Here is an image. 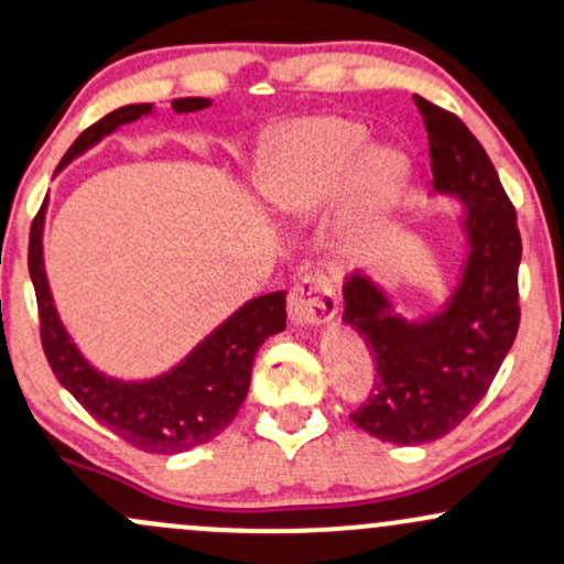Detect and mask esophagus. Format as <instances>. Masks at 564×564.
<instances>
[{
	"instance_id": "34e87169",
	"label": "esophagus",
	"mask_w": 564,
	"mask_h": 564,
	"mask_svg": "<svg viewBox=\"0 0 564 564\" xmlns=\"http://www.w3.org/2000/svg\"><path fill=\"white\" fill-rule=\"evenodd\" d=\"M339 310L334 283L321 273H307L289 294V315L296 326H315L332 321Z\"/></svg>"
}]
</instances>
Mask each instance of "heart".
<instances>
[{
  "label": "heart",
  "instance_id": "heart-1",
  "mask_svg": "<svg viewBox=\"0 0 564 564\" xmlns=\"http://www.w3.org/2000/svg\"><path fill=\"white\" fill-rule=\"evenodd\" d=\"M368 148V132L347 119H302L278 129L257 164V193L273 215L313 219L345 196L358 223H377L398 200L405 161L387 148Z\"/></svg>",
  "mask_w": 564,
  "mask_h": 564
}]
</instances>
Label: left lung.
Returning a JSON list of instances; mask_svg holds the SVG:
<instances>
[{"label":"left lung","mask_w":564,"mask_h":564,"mask_svg":"<svg viewBox=\"0 0 564 564\" xmlns=\"http://www.w3.org/2000/svg\"><path fill=\"white\" fill-rule=\"evenodd\" d=\"M413 102L430 132L435 191L464 204L469 257L443 313L416 323L390 313V300L364 273L345 283L341 318L377 360L373 392L349 419L398 445L456 430L485 398L520 328L522 238L496 166L456 113L419 95Z\"/></svg>","instance_id":"left-lung-1"}]
</instances>
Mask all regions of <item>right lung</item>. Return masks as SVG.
<instances>
[{"mask_svg":"<svg viewBox=\"0 0 564 564\" xmlns=\"http://www.w3.org/2000/svg\"><path fill=\"white\" fill-rule=\"evenodd\" d=\"M209 102L206 97H180V100H172V108L177 113H191L200 111ZM151 102H140V106L116 108L102 116L74 140L61 166L82 156L116 127L151 113ZM42 228L44 206L31 223L29 273L36 291L42 347L57 381L79 400V405L95 422L145 453L170 456V453H183L215 440L236 419L249 392L257 349L268 336L286 328V291H273V294L246 302L164 377L151 381L108 379L82 358L57 318L47 275H44Z\"/></svg>","mask_w":564,"mask_h":564,"instance_id":"obj_1","label":"right lung"}]
</instances>
